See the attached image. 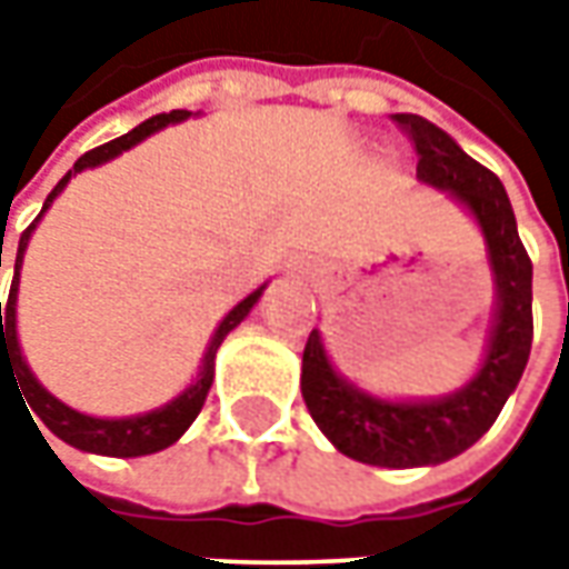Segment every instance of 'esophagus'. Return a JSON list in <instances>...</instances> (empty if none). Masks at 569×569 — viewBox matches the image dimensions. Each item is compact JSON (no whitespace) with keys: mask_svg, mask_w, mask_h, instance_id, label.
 Returning <instances> with one entry per match:
<instances>
[{"mask_svg":"<svg viewBox=\"0 0 569 569\" xmlns=\"http://www.w3.org/2000/svg\"><path fill=\"white\" fill-rule=\"evenodd\" d=\"M291 274H297V278H307V281H313L319 274L317 262L313 259H295L291 262Z\"/></svg>","mask_w":569,"mask_h":569,"instance_id":"1","label":"esophagus"}]
</instances>
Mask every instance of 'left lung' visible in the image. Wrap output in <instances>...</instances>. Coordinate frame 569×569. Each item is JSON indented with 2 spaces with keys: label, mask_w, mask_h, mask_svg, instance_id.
Returning <instances> with one entry per match:
<instances>
[{
  "label": "left lung",
  "mask_w": 569,
  "mask_h": 569,
  "mask_svg": "<svg viewBox=\"0 0 569 569\" xmlns=\"http://www.w3.org/2000/svg\"><path fill=\"white\" fill-rule=\"evenodd\" d=\"M418 148V180L466 208L485 237L493 278L491 332L485 358L462 389L437 399H382L345 380L329 358L322 332L303 348L300 392L329 443L380 469L440 466L478 443L513 396L532 351V259L519 240L503 183L469 158L440 126L418 113H396Z\"/></svg>",
  "instance_id": "left-lung-1"
}]
</instances>
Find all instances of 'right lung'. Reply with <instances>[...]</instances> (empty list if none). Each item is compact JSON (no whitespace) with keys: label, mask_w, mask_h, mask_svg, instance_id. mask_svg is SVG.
<instances>
[{"label":"right lung","mask_w":569,"mask_h":569,"mask_svg":"<svg viewBox=\"0 0 569 569\" xmlns=\"http://www.w3.org/2000/svg\"><path fill=\"white\" fill-rule=\"evenodd\" d=\"M189 117H192L189 110L158 113V117H151V120L139 122L132 132H126V136H120V139L100 144V148L88 151V154H81V158L76 161V167H72V170L56 183L53 192L47 196V202H43V208H40V214L33 218L31 228L24 230V233H21V240H18L9 303H0V377H2V367H11V373H14V386H21L24 402H28V407L34 411L31 418H40L50 433H56L62 443L81 449V452L132 459V456H151V452H161V449H167L170 443H177V440H180V437L189 430V425L196 421V415L202 411V405H206L208 389H211V380H214V355H218L221 341L228 339V332H233L243 319L250 317V310L256 307V300H259L262 291H266V284H262V288H256L252 295L243 297V300L230 310L228 317L218 322L214 336H211V341H208L206 358H202V367H199L196 380L189 382L187 389H183L177 399H170V402L161 405V408H151V411H144V415H129V418H94V415H81V411L69 408L66 402H59L53 392H47V389H43V382L33 377L31 367H28V361H24V355H21V345H18V281H21L24 250H28V243H31V233L33 228L40 224L43 211L53 206L56 196L69 187V180H72L76 173L88 170V167L107 164V161H113L117 154L129 151L132 144L144 142L148 136L161 132L164 126L183 122L189 120ZM0 266H2V243H0ZM33 425H37V421H33ZM37 430H40V427H37Z\"/></svg>","instance_id":"add662e5"}]
</instances>
